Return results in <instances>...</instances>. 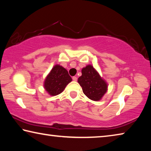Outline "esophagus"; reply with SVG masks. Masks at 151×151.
<instances>
[{"label": "esophagus", "mask_w": 151, "mask_h": 151, "mask_svg": "<svg viewBox=\"0 0 151 151\" xmlns=\"http://www.w3.org/2000/svg\"><path fill=\"white\" fill-rule=\"evenodd\" d=\"M73 80L74 81H77V77H76V76H73Z\"/></svg>", "instance_id": "esophagus-1"}]
</instances>
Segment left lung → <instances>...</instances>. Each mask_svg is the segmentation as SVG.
Instances as JSON below:
<instances>
[{
    "mask_svg": "<svg viewBox=\"0 0 151 151\" xmlns=\"http://www.w3.org/2000/svg\"><path fill=\"white\" fill-rule=\"evenodd\" d=\"M78 83L84 94L94 101L101 100L107 91L106 83L91 65L82 69V76L78 78Z\"/></svg>",
    "mask_w": 151,
    "mask_h": 151,
    "instance_id": "8db88e82",
    "label": "left lung"
}]
</instances>
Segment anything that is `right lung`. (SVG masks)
I'll return each instance as SVG.
<instances>
[{
    "label": "right lung",
    "mask_w": 151,
    "mask_h": 151,
    "mask_svg": "<svg viewBox=\"0 0 151 151\" xmlns=\"http://www.w3.org/2000/svg\"><path fill=\"white\" fill-rule=\"evenodd\" d=\"M72 78L68 71L60 65H55L52 68L45 81V88L52 96L62 93Z\"/></svg>",
    "instance_id": "right-lung-1"
}]
</instances>
